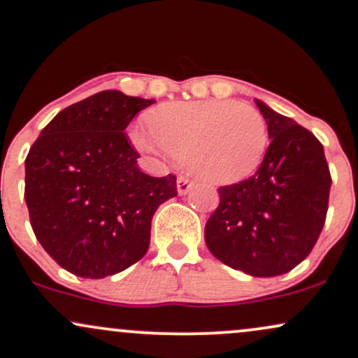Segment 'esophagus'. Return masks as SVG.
Instances as JSON below:
<instances>
[{"label": "esophagus", "mask_w": 358, "mask_h": 358, "mask_svg": "<svg viewBox=\"0 0 358 358\" xmlns=\"http://www.w3.org/2000/svg\"><path fill=\"white\" fill-rule=\"evenodd\" d=\"M191 186H192L191 179L184 178V176H179V178H178V192L180 196L187 194V192H189V189H191Z\"/></svg>", "instance_id": "34e87169"}]
</instances>
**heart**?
Segmentation results:
<instances>
[{
    "instance_id": "heart-1",
    "label": "heart",
    "mask_w": 358,
    "mask_h": 358,
    "mask_svg": "<svg viewBox=\"0 0 358 358\" xmlns=\"http://www.w3.org/2000/svg\"><path fill=\"white\" fill-rule=\"evenodd\" d=\"M150 130H131L136 148L172 157L192 174L216 184L238 182L262 164L268 147L264 116L236 101H176L148 115Z\"/></svg>"
}]
</instances>
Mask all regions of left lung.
<instances>
[{"label":"left lung","mask_w":358,"mask_h":358,"mask_svg":"<svg viewBox=\"0 0 358 358\" xmlns=\"http://www.w3.org/2000/svg\"><path fill=\"white\" fill-rule=\"evenodd\" d=\"M255 103L271 145L254 176L220 187L204 240L224 266L274 277L292 271L315 247L327 220L331 176L311 131Z\"/></svg>","instance_id":"left-lung-1"}]
</instances>
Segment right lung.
I'll return each instance as SVG.
<instances>
[{
	"instance_id": "add662e5",
	"label": "right lung",
	"mask_w": 358,
	"mask_h": 358,
	"mask_svg": "<svg viewBox=\"0 0 358 358\" xmlns=\"http://www.w3.org/2000/svg\"><path fill=\"white\" fill-rule=\"evenodd\" d=\"M154 99L101 91L71 104L25 159V201L35 236L60 267L86 279L118 274L147 254L154 213L178 196L176 176L136 166L128 123Z\"/></svg>"
}]
</instances>
